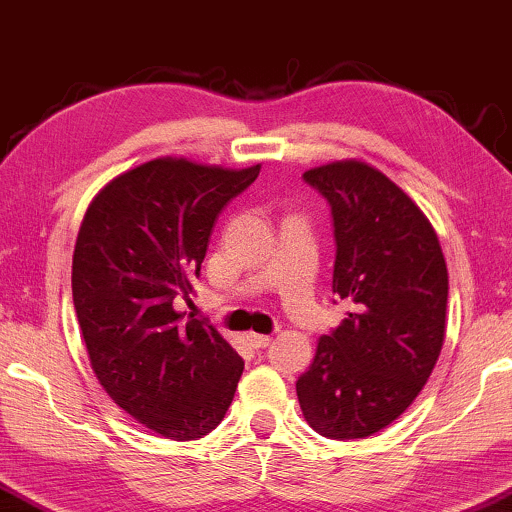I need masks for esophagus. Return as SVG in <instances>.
Returning <instances> with one entry per match:
<instances>
[{
    "instance_id": "1",
    "label": "esophagus",
    "mask_w": 512,
    "mask_h": 512,
    "mask_svg": "<svg viewBox=\"0 0 512 512\" xmlns=\"http://www.w3.org/2000/svg\"><path fill=\"white\" fill-rule=\"evenodd\" d=\"M247 339L254 348H265V346H270V342H272L270 335H258V332H249Z\"/></svg>"
}]
</instances>
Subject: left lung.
<instances>
[{
  "mask_svg": "<svg viewBox=\"0 0 512 512\" xmlns=\"http://www.w3.org/2000/svg\"><path fill=\"white\" fill-rule=\"evenodd\" d=\"M335 228L332 293L351 311L318 339L295 383L300 409L328 439H365L409 409L446 335L448 268L420 207L365 161L307 170Z\"/></svg>",
  "mask_w": 512,
  "mask_h": 512,
  "instance_id": "1",
  "label": "left lung"
}]
</instances>
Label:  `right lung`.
<instances>
[{"label":"right lung","instance_id":"right-lung-1","mask_svg":"<svg viewBox=\"0 0 512 512\" xmlns=\"http://www.w3.org/2000/svg\"><path fill=\"white\" fill-rule=\"evenodd\" d=\"M261 173L154 159L115 177L87 207L73 251V305L110 399L173 441L224 420L244 362L217 328L184 321L221 210Z\"/></svg>","mask_w":512,"mask_h":512}]
</instances>
